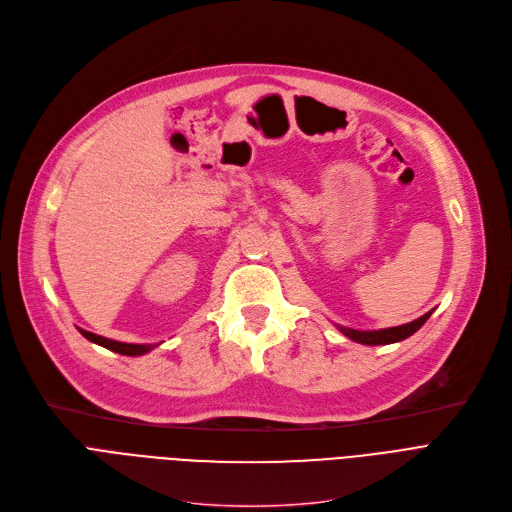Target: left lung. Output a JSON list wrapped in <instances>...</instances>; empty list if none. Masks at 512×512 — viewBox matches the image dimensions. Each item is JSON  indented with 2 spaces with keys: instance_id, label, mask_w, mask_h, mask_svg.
<instances>
[{
  "instance_id": "left-lung-1",
  "label": "left lung",
  "mask_w": 512,
  "mask_h": 512,
  "mask_svg": "<svg viewBox=\"0 0 512 512\" xmlns=\"http://www.w3.org/2000/svg\"><path fill=\"white\" fill-rule=\"evenodd\" d=\"M432 311H428L426 315H422L420 319H416L412 323H405V325H399V327H389V329H379V331H358V329L339 327V325H337V329L342 331L346 337H350L352 342H358V344H364V346H387V344H395V342H401V339H405V337L414 335L428 321Z\"/></svg>"
}]
</instances>
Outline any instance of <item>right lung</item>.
I'll return each instance as SVG.
<instances>
[{"label":"right lung","instance_id":"obj_1","mask_svg":"<svg viewBox=\"0 0 512 512\" xmlns=\"http://www.w3.org/2000/svg\"><path fill=\"white\" fill-rule=\"evenodd\" d=\"M78 331L88 339V342L92 344H98L102 348H107L111 352H117V354H123V356H142L150 350L156 348V344H123V342H115V339H109V337H102V335H96V333H90L86 329H80Z\"/></svg>","mask_w":512,"mask_h":512}]
</instances>
